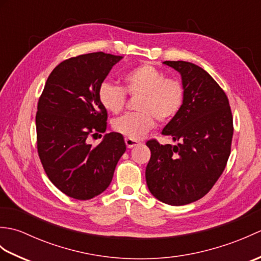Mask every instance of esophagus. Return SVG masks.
I'll use <instances>...</instances> for the list:
<instances>
[{"instance_id":"obj_1","label":"esophagus","mask_w":261,"mask_h":261,"mask_svg":"<svg viewBox=\"0 0 261 261\" xmlns=\"http://www.w3.org/2000/svg\"><path fill=\"white\" fill-rule=\"evenodd\" d=\"M125 145L127 148H134L136 146L139 145V142H138L137 140H134V139H129V138H125Z\"/></svg>"}]
</instances>
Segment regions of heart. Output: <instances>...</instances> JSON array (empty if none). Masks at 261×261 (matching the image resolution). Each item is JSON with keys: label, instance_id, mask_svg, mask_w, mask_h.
I'll use <instances>...</instances> for the list:
<instances>
[{"label": "heart", "instance_id": "obj_1", "mask_svg": "<svg viewBox=\"0 0 261 261\" xmlns=\"http://www.w3.org/2000/svg\"><path fill=\"white\" fill-rule=\"evenodd\" d=\"M124 90L112 83L103 82L98 87V99L110 113H119L125 103L126 91L137 96L136 110L116 118L113 129L129 139L139 140L154 125V118L167 122L177 114L184 101V87L177 79L166 77L151 64H142L123 76Z\"/></svg>", "mask_w": 261, "mask_h": 261}]
</instances>
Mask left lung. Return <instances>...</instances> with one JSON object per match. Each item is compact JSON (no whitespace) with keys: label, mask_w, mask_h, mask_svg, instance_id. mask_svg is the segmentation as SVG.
Wrapping results in <instances>:
<instances>
[{"label":"left lung","mask_w":261,"mask_h":261,"mask_svg":"<svg viewBox=\"0 0 261 261\" xmlns=\"http://www.w3.org/2000/svg\"><path fill=\"white\" fill-rule=\"evenodd\" d=\"M178 71L184 87L180 110L162 135L175 145L149 140V191L160 202L186 205L202 198L222 175L231 151L233 120L222 88L199 66L164 62Z\"/></svg>","instance_id":"8db88e82"}]
</instances>
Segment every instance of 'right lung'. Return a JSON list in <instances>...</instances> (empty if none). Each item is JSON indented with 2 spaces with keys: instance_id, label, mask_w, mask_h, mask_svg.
I'll list each match as a JSON object with an SVG mask.
<instances>
[{
  "instance_id": "right-lung-1",
  "label": "right lung",
  "mask_w": 261,
  "mask_h": 261,
  "mask_svg": "<svg viewBox=\"0 0 261 261\" xmlns=\"http://www.w3.org/2000/svg\"><path fill=\"white\" fill-rule=\"evenodd\" d=\"M122 58L99 51L64 60L39 98V157L53 184L75 199H91L107 190L125 152L118 132L107 134L95 147L90 143L91 137L107 131L108 112L99 103L98 87Z\"/></svg>"
}]
</instances>
